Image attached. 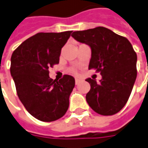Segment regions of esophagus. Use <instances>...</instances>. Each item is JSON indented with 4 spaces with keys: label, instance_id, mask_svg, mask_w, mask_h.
Masks as SVG:
<instances>
[{
    "label": "esophagus",
    "instance_id": "1",
    "mask_svg": "<svg viewBox=\"0 0 148 148\" xmlns=\"http://www.w3.org/2000/svg\"><path fill=\"white\" fill-rule=\"evenodd\" d=\"M80 81H81L80 79L76 78V79H75V84H79V83H80Z\"/></svg>",
    "mask_w": 148,
    "mask_h": 148
}]
</instances>
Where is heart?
<instances>
[{"label":"heart","instance_id":"b5f03b06","mask_svg":"<svg viewBox=\"0 0 148 148\" xmlns=\"http://www.w3.org/2000/svg\"><path fill=\"white\" fill-rule=\"evenodd\" d=\"M70 73H72V74H77V71H76V69H70Z\"/></svg>","mask_w":148,"mask_h":148}]
</instances>
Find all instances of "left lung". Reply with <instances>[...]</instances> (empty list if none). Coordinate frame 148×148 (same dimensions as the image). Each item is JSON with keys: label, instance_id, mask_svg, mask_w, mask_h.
<instances>
[{"label": "left lung", "instance_id": "8db88e82", "mask_svg": "<svg viewBox=\"0 0 148 148\" xmlns=\"http://www.w3.org/2000/svg\"><path fill=\"white\" fill-rule=\"evenodd\" d=\"M72 37L91 49L88 69H97L99 82L86 79L90 90L87 103L94 112L112 115L127 102L137 78V54L125 37L105 27L74 31Z\"/></svg>", "mask_w": 148, "mask_h": 148}]
</instances>
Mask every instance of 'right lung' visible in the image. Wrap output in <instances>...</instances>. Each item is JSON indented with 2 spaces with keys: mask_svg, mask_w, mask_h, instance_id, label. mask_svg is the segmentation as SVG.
<instances>
[{
  "mask_svg": "<svg viewBox=\"0 0 148 148\" xmlns=\"http://www.w3.org/2000/svg\"><path fill=\"white\" fill-rule=\"evenodd\" d=\"M71 30L38 33L27 39L13 52L10 74L21 102L38 120L53 122L62 118L69 105L75 80L65 74L60 80L49 76V68L60 60L62 47Z\"/></svg>",
  "mask_w": 148,
  "mask_h": 148,
  "instance_id": "right-lung-1",
  "label": "right lung"
}]
</instances>
